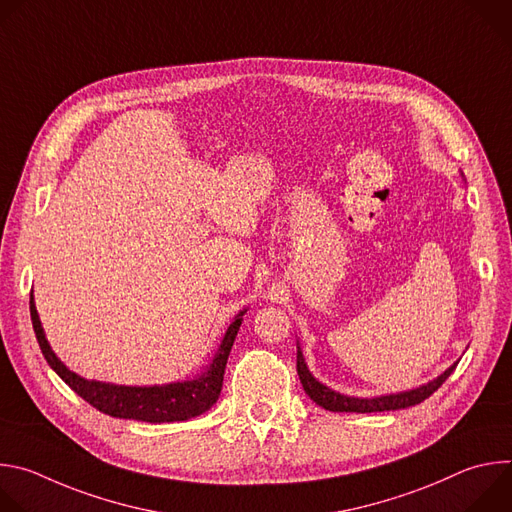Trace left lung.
<instances>
[{
  "label": "left lung",
  "instance_id": "obj_1",
  "mask_svg": "<svg viewBox=\"0 0 512 512\" xmlns=\"http://www.w3.org/2000/svg\"><path fill=\"white\" fill-rule=\"evenodd\" d=\"M464 176V174H462ZM456 360L450 369H446L440 377H435L433 381L419 385L415 389L409 391H401V393H389V395H379V397H350V395H342L330 387H326L324 383H320L308 369L302 346L298 342V375L302 381L304 391L308 393V397L324 407L326 411H346V413H375V411H395V409H405L411 405H417L421 401H425L429 395H433L437 389L444 385V381L454 373V369L458 367Z\"/></svg>",
  "mask_w": 512,
  "mask_h": 512
}]
</instances>
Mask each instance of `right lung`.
I'll return each instance as SVG.
<instances>
[{"instance_id":"add662e5","label":"right lung","mask_w":512,"mask_h":512,"mask_svg":"<svg viewBox=\"0 0 512 512\" xmlns=\"http://www.w3.org/2000/svg\"><path fill=\"white\" fill-rule=\"evenodd\" d=\"M245 314H247V308L233 318L212 360L196 377L186 381L166 383V385H145V387L115 385V383H103V381H89L77 373H72L66 367V364L52 350L44 334L34 296H30L32 326H34L40 350L46 362L50 364V369L95 409L111 417L137 419V421H148V423L186 421L208 411L218 401V395H221V389H223L227 360Z\"/></svg>"}]
</instances>
